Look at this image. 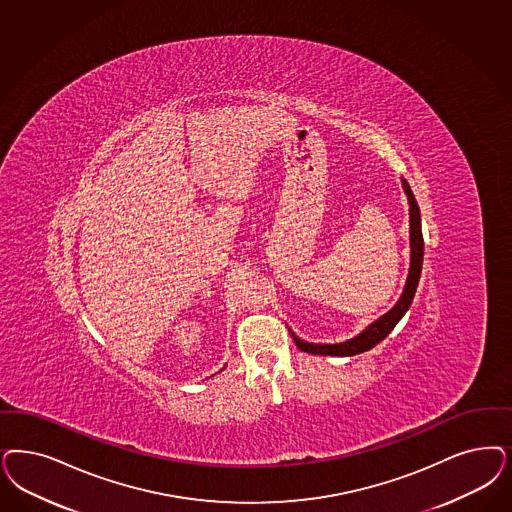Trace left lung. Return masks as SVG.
<instances>
[{"mask_svg":"<svg viewBox=\"0 0 512 512\" xmlns=\"http://www.w3.org/2000/svg\"><path fill=\"white\" fill-rule=\"evenodd\" d=\"M403 189L408 196V204H410V270H408V278H406L405 291L401 295V299L397 300V304L389 310L388 314H384L382 318L376 319L371 323L363 333L353 336L346 342L340 344H314V342H304L299 336L291 331V336L297 344L300 352L316 353V355H338V357H350L357 353L367 352L374 348L378 342H382L386 336L393 331V327L399 323V319L403 318L406 310L410 308L416 287L420 282V274H422L423 265V236H422V219H420V208L418 202L414 198V194L410 191V185L403 179Z\"/></svg>","mask_w":512,"mask_h":512,"instance_id":"8db88e82","label":"left lung"}]
</instances>
